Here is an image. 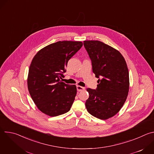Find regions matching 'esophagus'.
Masks as SVG:
<instances>
[{"instance_id":"1","label":"esophagus","mask_w":154,"mask_h":154,"mask_svg":"<svg viewBox=\"0 0 154 154\" xmlns=\"http://www.w3.org/2000/svg\"><path fill=\"white\" fill-rule=\"evenodd\" d=\"M77 90L78 91H83L85 90V88L84 87H82L81 86H79V85H77Z\"/></svg>"}]
</instances>
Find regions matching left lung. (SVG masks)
<instances>
[{
	"instance_id": "8db88e82",
	"label": "left lung",
	"mask_w": 154,
	"mask_h": 154,
	"mask_svg": "<svg viewBox=\"0 0 154 154\" xmlns=\"http://www.w3.org/2000/svg\"><path fill=\"white\" fill-rule=\"evenodd\" d=\"M83 45L91 60L93 72L98 78L96 90L87 88V111L105 120L116 115L128 96L129 74L121 54L99 41H84Z\"/></svg>"
}]
</instances>
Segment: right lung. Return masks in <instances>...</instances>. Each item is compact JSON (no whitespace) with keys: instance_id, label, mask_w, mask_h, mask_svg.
<instances>
[{"instance_id":"1","label":"right lung","mask_w":154,"mask_h":154,"mask_svg":"<svg viewBox=\"0 0 154 154\" xmlns=\"http://www.w3.org/2000/svg\"><path fill=\"white\" fill-rule=\"evenodd\" d=\"M82 46L81 41H58L41 49L33 57L29 71L28 90L43 113L53 117L70 110L77 88L61 80L69 60Z\"/></svg>"}]
</instances>
